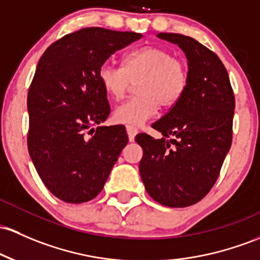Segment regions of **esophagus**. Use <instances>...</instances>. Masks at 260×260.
Segmentation results:
<instances>
[{
    "label": "esophagus",
    "instance_id": "obj_1",
    "mask_svg": "<svg viewBox=\"0 0 260 260\" xmlns=\"http://www.w3.org/2000/svg\"><path fill=\"white\" fill-rule=\"evenodd\" d=\"M125 129H127V135H128V139H129V142L135 141V137L137 133H138V129H137L136 127H133V125H127Z\"/></svg>",
    "mask_w": 260,
    "mask_h": 260
}]
</instances>
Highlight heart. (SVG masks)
Returning a JSON list of instances; mask_svg holds the SVG:
<instances>
[{
  "instance_id": "obj_1",
  "label": "heart",
  "mask_w": 260,
  "mask_h": 260,
  "mask_svg": "<svg viewBox=\"0 0 260 260\" xmlns=\"http://www.w3.org/2000/svg\"><path fill=\"white\" fill-rule=\"evenodd\" d=\"M187 67L181 59L174 58L169 50L160 47L139 48L123 56L122 68L102 65L99 81L105 93L121 101L132 84L135 99H131L113 112L117 123L141 125L155 115L159 105L173 107L182 98L187 87Z\"/></svg>"
}]
</instances>
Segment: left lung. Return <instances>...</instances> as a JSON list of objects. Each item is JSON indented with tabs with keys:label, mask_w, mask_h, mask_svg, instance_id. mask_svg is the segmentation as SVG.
Wrapping results in <instances>:
<instances>
[{
	"label": "left lung",
	"mask_w": 260,
	"mask_h": 260,
	"mask_svg": "<svg viewBox=\"0 0 260 260\" xmlns=\"http://www.w3.org/2000/svg\"><path fill=\"white\" fill-rule=\"evenodd\" d=\"M156 37L184 51L189 79L178 104L153 124L162 138L145 133L136 137L143 149L139 173L156 202L187 207L212 189L230 152L235 95L226 68L213 51L182 34Z\"/></svg>",
	"instance_id": "8db88e82"
}]
</instances>
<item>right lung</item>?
<instances>
[{"label":"right lung","instance_id":"1","mask_svg":"<svg viewBox=\"0 0 260 260\" xmlns=\"http://www.w3.org/2000/svg\"><path fill=\"white\" fill-rule=\"evenodd\" d=\"M141 38L84 28L53 43L37 65L27 99L28 152L47 189L62 201L96 198L128 143L123 125H101L110 105L99 70L115 51Z\"/></svg>","mask_w":260,"mask_h":260}]
</instances>
